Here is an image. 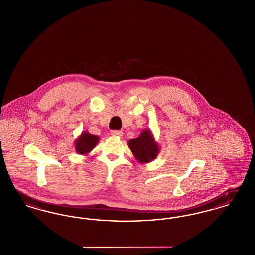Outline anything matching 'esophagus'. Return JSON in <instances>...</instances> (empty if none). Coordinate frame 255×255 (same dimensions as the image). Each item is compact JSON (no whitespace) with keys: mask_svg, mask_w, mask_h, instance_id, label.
<instances>
[{"mask_svg":"<svg viewBox=\"0 0 255 255\" xmlns=\"http://www.w3.org/2000/svg\"><path fill=\"white\" fill-rule=\"evenodd\" d=\"M110 134L112 136H115V137H122L123 136V132L119 131V130H111Z\"/></svg>","mask_w":255,"mask_h":255,"instance_id":"obj_1","label":"esophagus"}]
</instances>
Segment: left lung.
Listing matches in <instances>:
<instances>
[{"label": "left lung", "instance_id": "left-lung-1", "mask_svg": "<svg viewBox=\"0 0 255 255\" xmlns=\"http://www.w3.org/2000/svg\"><path fill=\"white\" fill-rule=\"evenodd\" d=\"M128 144L134 157L140 163L151 162L159 152L158 145L149 129H144L137 139L129 140Z\"/></svg>", "mask_w": 255, "mask_h": 255}]
</instances>
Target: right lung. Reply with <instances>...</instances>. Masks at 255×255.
<instances>
[{
  "instance_id": "right-lung-1",
  "label": "right lung",
  "mask_w": 255,
  "mask_h": 255,
  "mask_svg": "<svg viewBox=\"0 0 255 255\" xmlns=\"http://www.w3.org/2000/svg\"><path fill=\"white\" fill-rule=\"evenodd\" d=\"M99 137L88 132H82L75 142V149L79 154L89 153L98 144Z\"/></svg>"
}]
</instances>
